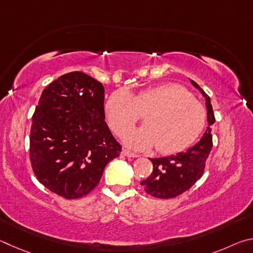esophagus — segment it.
<instances>
[{
  "instance_id": "34e87169",
  "label": "esophagus",
  "mask_w": 253,
  "mask_h": 253,
  "mask_svg": "<svg viewBox=\"0 0 253 253\" xmlns=\"http://www.w3.org/2000/svg\"><path fill=\"white\" fill-rule=\"evenodd\" d=\"M122 154L124 157H127V158H139V154L132 153L131 151H129V150H126V149L122 150Z\"/></svg>"
}]
</instances>
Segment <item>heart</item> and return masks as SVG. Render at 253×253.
<instances>
[{
    "mask_svg": "<svg viewBox=\"0 0 253 253\" xmlns=\"http://www.w3.org/2000/svg\"><path fill=\"white\" fill-rule=\"evenodd\" d=\"M111 129L122 135L141 119L145 126L130 130L123 141L135 150L157 145L162 154L182 152L196 142L206 126V111L184 87L160 84L132 95L126 90L113 92L105 102Z\"/></svg>",
    "mask_w": 253,
    "mask_h": 253,
    "instance_id": "b5f03b06",
    "label": "heart"
}]
</instances>
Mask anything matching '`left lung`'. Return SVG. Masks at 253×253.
<instances>
[{"label": "left lung", "instance_id": "1", "mask_svg": "<svg viewBox=\"0 0 253 253\" xmlns=\"http://www.w3.org/2000/svg\"><path fill=\"white\" fill-rule=\"evenodd\" d=\"M191 83L205 96L209 126L201 140L187 151L180 152L176 156L150 159L153 163V171L149 178L141 181V185L145 192L154 198H175L191 188L202 176L207 159L212 149L211 126L215 122V118L210 97L192 80Z\"/></svg>", "mask_w": 253, "mask_h": 253}]
</instances>
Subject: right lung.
<instances>
[{"label":"right lung","mask_w":253,"mask_h":253,"mask_svg":"<svg viewBox=\"0 0 253 253\" xmlns=\"http://www.w3.org/2000/svg\"><path fill=\"white\" fill-rule=\"evenodd\" d=\"M104 115V87L83 72L44 88L32 117L30 160L37 179L65 199L86 196L122 147Z\"/></svg>","instance_id":"1"}]
</instances>
